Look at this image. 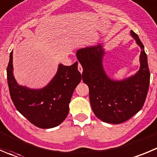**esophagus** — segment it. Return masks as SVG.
I'll list each match as a JSON object with an SVG mask.
<instances>
[{"label": "esophagus", "instance_id": "esophagus-1", "mask_svg": "<svg viewBox=\"0 0 157 157\" xmlns=\"http://www.w3.org/2000/svg\"><path fill=\"white\" fill-rule=\"evenodd\" d=\"M78 71H79L80 72L82 73V71H83L82 66V65L79 63V62H78Z\"/></svg>", "mask_w": 157, "mask_h": 157}]
</instances>
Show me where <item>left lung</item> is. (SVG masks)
I'll list each match as a JSON object with an SVG mask.
<instances>
[{"label": "left lung", "instance_id": "1", "mask_svg": "<svg viewBox=\"0 0 157 157\" xmlns=\"http://www.w3.org/2000/svg\"><path fill=\"white\" fill-rule=\"evenodd\" d=\"M130 32L141 48L140 68L135 75L122 81L110 79L104 71L101 44L76 52L83 68L82 80L89 86L92 111L98 119L108 123L119 124L132 118L143 108L148 93L150 74L147 55L138 35Z\"/></svg>", "mask_w": 157, "mask_h": 157}]
</instances>
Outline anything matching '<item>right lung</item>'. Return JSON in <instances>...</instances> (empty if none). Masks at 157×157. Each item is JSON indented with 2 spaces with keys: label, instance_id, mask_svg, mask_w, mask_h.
I'll return each mask as SVG.
<instances>
[{
  "label": "right lung",
  "instance_id": "1",
  "mask_svg": "<svg viewBox=\"0 0 157 157\" xmlns=\"http://www.w3.org/2000/svg\"><path fill=\"white\" fill-rule=\"evenodd\" d=\"M12 52L7 68V78L11 100L17 111L31 123L41 129L59 126L69 111L73 92L82 79L78 62L70 66L59 65L50 83L41 89L18 86L13 75Z\"/></svg>",
  "mask_w": 157,
  "mask_h": 157
}]
</instances>
